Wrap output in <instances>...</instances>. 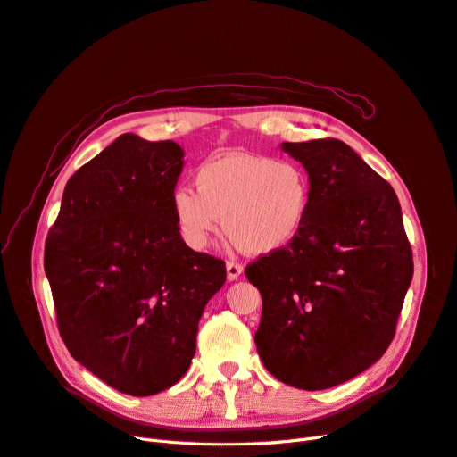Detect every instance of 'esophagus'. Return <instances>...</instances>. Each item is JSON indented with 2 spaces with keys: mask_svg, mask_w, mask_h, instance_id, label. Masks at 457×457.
Instances as JSON below:
<instances>
[{
  "mask_svg": "<svg viewBox=\"0 0 457 457\" xmlns=\"http://www.w3.org/2000/svg\"><path fill=\"white\" fill-rule=\"evenodd\" d=\"M242 271H244V266L240 262H234V261L227 262V278H228V281L238 279L242 276Z\"/></svg>",
  "mask_w": 457,
  "mask_h": 457,
  "instance_id": "esophagus-1",
  "label": "esophagus"
}]
</instances>
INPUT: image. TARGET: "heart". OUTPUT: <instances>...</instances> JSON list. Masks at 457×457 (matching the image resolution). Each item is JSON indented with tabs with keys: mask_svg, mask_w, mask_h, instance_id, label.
Listing matches in <instances>:
<instances>
[{
	"mask_svg": "<svg viewBox=\"0 0 457 457\" xmlns=\"http://www.w3.org/2000/svg\"><path fill=\"white\" fill-rule=\"evenodd\" d=\"M312 208V178L296 161L262 154H228L206 161L195 174V191L172 195L176 228L203 251L223 217V228L244 251L276 253L302 232Z\"/></svg>",
	"mask_w": 457,
	"mask_h": 457,
	"instance_id": "1",
	"label": "heart"
}]
</instances>
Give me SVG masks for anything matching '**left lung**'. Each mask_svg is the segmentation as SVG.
Returning a JSON list of instances; mask_svg holds the SVG:
<instances>
[{
    "label": "left lung",
    "instance_id": "left-lung-1",
    "mask_svg": "<svg viewBox=\"0 0 457 457\" xmlns=\"http://www.w3.org/2000/svg\"><path fill=\"white\" fill-rule=\"evenodd\" d=\"M283 150L312 178V208L295 240L245 268L262 296L254 343L285 385L324 390L386 353L412 281V249L392 186L345 142H285Z\"/></svg>",
    "mask_w": 457,
    "mask_h": 457
}]
</instances>
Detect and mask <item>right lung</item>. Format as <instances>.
Masks as SVG:
<instances>
[{"mask_svg": "<svg viewBox=\"0 0 457 457\" xmlns=\"http://www.w3.org/2000/svg\"><path fill=\"white\" fill-rule=\"evenodd\" d=\"M181 157L172 140L121 135L69 178L45 244L71 356L138 397L184 377L198 320L227 279L225 262L187 247L176 228Z\"/></svg>", "mask_w": 457, "mask_h": 457, "instance_id": "obj_1", "label": "right lung"}]
</instances>
